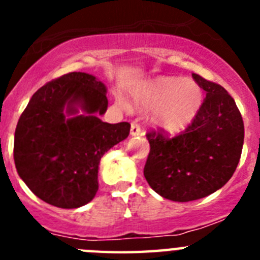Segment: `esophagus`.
<instances>
[{
    "label": "esophagus",
    "instance_id": "34e87169",
    "mask_svg": "<svg viewBox=\"0 0 260 260\" xmlns=\"http://www.w3.org/2000/svg\"><path fill=\"white\" fill-rule=\"evenodd\" d=\"M130 134H132L133 137H137V135H141L142 134V128H141V126H139V123H138V122H133L132 123V128H130Z\"/></svg>",
    "mask_w": 260,
    "mask_h": 260
}]
</instances>
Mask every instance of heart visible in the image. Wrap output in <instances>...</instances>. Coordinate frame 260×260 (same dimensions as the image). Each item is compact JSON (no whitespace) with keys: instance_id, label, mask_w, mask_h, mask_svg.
I'll return each mask as SVG.
<instances>
[{"instance_id":"obj_1","label":"heart","mask_w":260,"mask_h":260,"mask_svg":"<svg viewBox=\"0 0 260 260\" xmlns=\"http://www.w3.org/2000/svg\"><path fill=\"white\" fill-rule=\"evenodd\" d=\"M144 108L156 110L155 123L168 134L182 132L197 117L203 92L197 82L180 77H158L147 82L138 93Z\"/></svg>"}]
</instances>
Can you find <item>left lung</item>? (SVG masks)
Masks as SVG:
<instances>
[{
    "label": "left lung",
    "mask_w": 260,
    "mask_h": 260,
    "mask_svg": "<svg viewBox=\"0 0 260 260\" xmlns=\"http://www.w3.org/2000/svg\"><path fill=\"white\" fill-rule=\"evenodd\" d=\"M206 91L201 110L182 134L150 132L144 165L148 185L173 202L204 198L221 189L241 158L245 127L236 102L220 84L192 74Z\"/></svg>",
    "instance_id": "8db88e82"
}]
</instances>
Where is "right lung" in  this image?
Wrapping results in <instances>:
<instances>
[{
    "mask_svg": "<svg viewBox=\"0 0 260 260\" xmlns=\"http://www.w3.org/2000/svg\"><path fill=\"white\" fill-rule=\"evenodd\" d=\"M107 87L87 73H69L39 88L14 137L19 177L41 201L82 207L99 189L103 155L128 137L130 123L103 122Z\"/></svg>",
    "mask_w": 260,
    "mask_h": 260,
    "instance_id": "1",
    "label": "right lung"
}]
</instances>
